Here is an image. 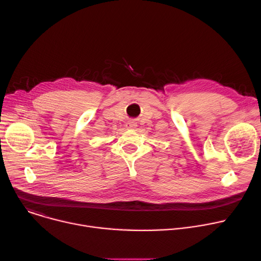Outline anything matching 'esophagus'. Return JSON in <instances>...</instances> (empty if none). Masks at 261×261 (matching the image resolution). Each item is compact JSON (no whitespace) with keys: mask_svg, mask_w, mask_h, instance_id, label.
Here are the masks:
<instances>
[{"mask_svg":"<svg viewBox=\"0 0 261 261\" xmlns=\"http://www.w3.org/2000/svg\"><path fill=\"white\" fill-rule=\"evenodd\" d=\"M126 127H127L128 129H134V128L136 127V123H135L134 121H129V122L127 123Z\"/></svg>","mask_w":261,"mask_h":261,"instance_id":"34e87169","label":"esophagus"}]
</instances>
